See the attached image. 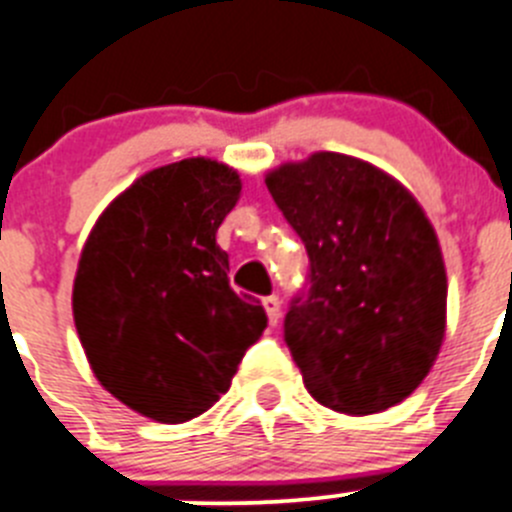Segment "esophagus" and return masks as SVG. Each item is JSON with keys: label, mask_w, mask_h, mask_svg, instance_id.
<instances>
[{"label": "esophagus", "mask_w": 512, "mask_h": 512, "mask_svg": "<svg viewBox=\"0 0 512 512\" xmlns=\"http://www.w3.org/2000/svg\"><path fill=\"white\" fill-rule=\"evenodd\" d=\"M264 309H266V314H269V321L271 324H279V319H281V299L279 296H266L264 299Z\"/></svg>", "instance_id": "34e87169"}]
</instances>
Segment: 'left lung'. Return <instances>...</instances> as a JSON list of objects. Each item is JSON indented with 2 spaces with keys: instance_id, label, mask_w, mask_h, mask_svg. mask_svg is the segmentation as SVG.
<instances>
[{
  "instance_id": "obj_1",
  "label": "left lung",
  "mask_w": 512,
  "mask_h": 512,
  "mask_svg": "<svg viewBox=\"0 0 512 512\" xmlns=\"http://www.w3.org/2000/svg\"><path fill=\"white\" fill-rule=\"evenodd\" d=\"M309 253L284 342L316 402L374 415L410 397L445 337L447 276L420 203L364 160L316 153L266 178Z\"/></svg>"
}]
</instances>
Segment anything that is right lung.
Wrapping results in <instances>:
<instances>
[{
  "instance_id": "add662e5",
  "label": "right lung",
  "mask_w": 512,
  "mask_h": 512,
  "mask_svg": "<svg viewBox=\"0 0 512 512\" xmlns=\"http://www.w3.org/2000/svg\"><path fill=\"white\" fill-rule=\"evenodd\" d=\"M238 193V173L216 160L163 165L105 208L82 248L72 311L87 362L150 420L211 410L266 329L264 306L228 286L216 243Z\"/></svg>"
}]
</instances>
